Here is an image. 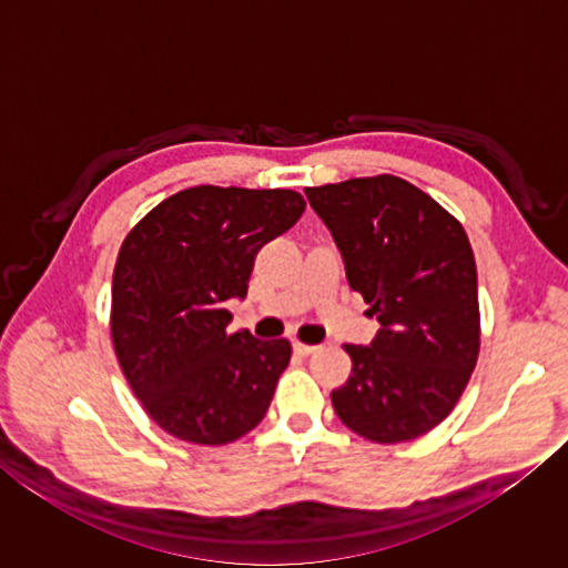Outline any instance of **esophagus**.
<instances>
[{"instance_id":"esophagus-1","label":"esophagus","mask_w":568,"mask_h":568,"mask_svg":"<svg viewBox=\"0 0 568 568\" xmlns=\"http://www.w3.org/2000/svg\"><path fill=\"white\" fill-rule=\"evenodd\" d=\"M293 351H295L297 355H311V353H315V351H318V345H311V343L295 341V343H293Z\"/></svg>"}]
</instances>
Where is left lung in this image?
<instances>
[{"label": "left lung", "mask_w": 568, "mask_h": 568, "mask_svg": "<svg viewBox=\"0 0 568 568\" xmlns=\"http://www.w3.org/2000/svg\"><path fill=\"white\" fill-rule=\"evenodd\" d=\"M345 275L381 323L371 345H345L353 371L331 393L353 434L403 444L456 408L480 351L476 261L464 225L396 175L305 187Z\"/></svg>", "instance_id": "left-lung-1"}]
</instances>
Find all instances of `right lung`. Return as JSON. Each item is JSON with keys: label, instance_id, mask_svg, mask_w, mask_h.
<instances>
[{"label": "right lung", "instance_id": "right-lung-1", "mask_svg": "<svg viewBox=\"0 0 568 568\" xmlns=\"http://www.w3.org/2000/svg\"><path fill=\"white\" fill-rule=\"evenodd\" d=\"M295 190L197 185L162 200L122 240L110 331L148 416L197 446L243 438L263 420L291 341L230 333L255 255L303 215Z\"/></svg>", "mask_w": 568, "mask_h": 568}]
</instances>
